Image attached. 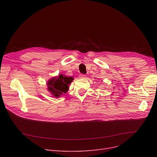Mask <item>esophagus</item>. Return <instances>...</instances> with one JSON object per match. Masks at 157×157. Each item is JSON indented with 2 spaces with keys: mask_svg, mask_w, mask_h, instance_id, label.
<instances>
[{
  "mask_svg": "<svg viewBox=\"0 0 157 157\" xmlns=\"http://www.w3.org/2000/svg\"><path fill=\"white\" fill-rule=\"evenodd\" d=\"M80 78H86V75H84V74H80Z\"/></svg>",
  "mask_w": 157,
  "mask_h": 157,
  "instance_id": "obj_1",
  "label": "esophagus"
}]
</instances>
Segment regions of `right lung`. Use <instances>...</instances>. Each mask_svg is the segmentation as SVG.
Segmentation results:
<instances>
[{
  "mask_svg": "<svg viewBox=\"0 0 157 157\" xmlns=\"http://www.w3.org/2000/svg\"><path fill=\"white\" fill-rule=\"evenodd\" d=\"M73 77H68L63 76L62 74L58 77L51 78L47 83L49 91L55 97L58 98L63 93H66L68 91L69 84L73 81Z\"/></svg>",
  "mask_w": 157,
  "mask_h": 157,
  "instance_id": "obj_1",
  "label": "right lung"
}]
</instances>
